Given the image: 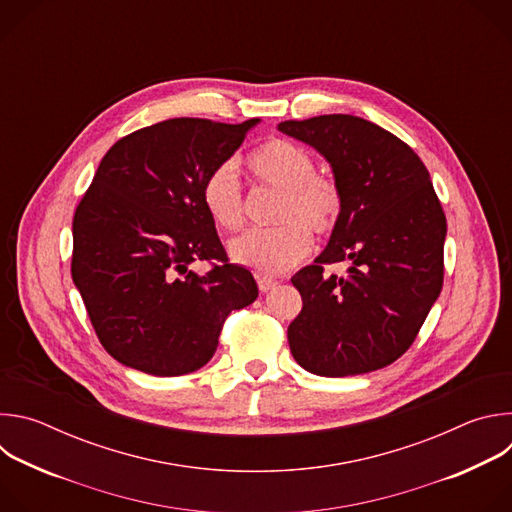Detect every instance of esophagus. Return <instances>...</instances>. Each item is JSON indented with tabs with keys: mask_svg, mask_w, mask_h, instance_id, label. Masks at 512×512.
I'll list each match as a JSON object with an SVG mask.
<instances>
[{
	"mask_svg": "<svg viewBox=\"0 0 512 512\" xmlns=\"http://www.w3.org/2000/svg\"><path fill=\"white\" fill-rule=\"evenodd\" d=\"M257 285H259V291H269L273 287H277V279H271V277H257Z\"/></svg>",
	"mask_w": 512,
	"mask_h": 512,
	"instance_id": "34e87169",
	"label": "esophagus"
}]
</instances>
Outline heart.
I'll return each mask as SVG.
<instances>
[{
    "mask_svg": "<svg viewBox=\"0 0 512 512\" xmlns=\"http://www.w3.org/2000/svg\"><path fill=\"white\" fill-rule=\"evenodd\" d=\"M247 164L261 186L279 190L273 210L277 227L247 231L233 239L231 255L261 275H279L310 253V231L318 237L334 233L344 194L334 178L316 174L314 156L294 141L271 139L249 156ZM200 198L216 227L237 231L243 225V190L231 162L206 174Z\"/></svg>",
    "mask_w": 512,
    "mask_h": 512,
    "instance_id": "1",
    "label": "heart"
}]
</instances>
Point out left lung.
Segmentation results:
<instances>
[{"instance_id": "8db88e82", "label": "left lung", "mask_w": 512, "mask_h": 512, "mask_svg": "<svg viewBox=\"0 0 512 512\" xmlns=\"http://www.w3.org/2000/svg\"><path fill=\"white\" fill-rule=\"evenodd\" d=\"M277 129L320 152L344 194L326 249L291 277L304 302L287 328L291 354L320 377L383 369L413 344L444 285L448 227L429 172L405 141L362 117ZM340 260L351 265L344 278L323 273Z\"/></svg>"}]
</instances>
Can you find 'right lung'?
<instances>
[{
	"label": "right lung",
	"mask_w": 512,
	"mask_h": 512,
	"mask_svg": "<svg viewBox=\"0 0 512 512\" xmlns=\"http://www.w3.org/2000/svg\"><path fill=\"white\" fill-rule=\"evenodd\" d=\"M259 119L239 125L178 117L121 137L72 218V281L103 348L156 377L194 373L212 358L233 310L259 296L229 263L200 188ZM194 260H216L198 276Z\"/></svg>",
	"instance_id": "right-lung-1"
}]
</instances>
